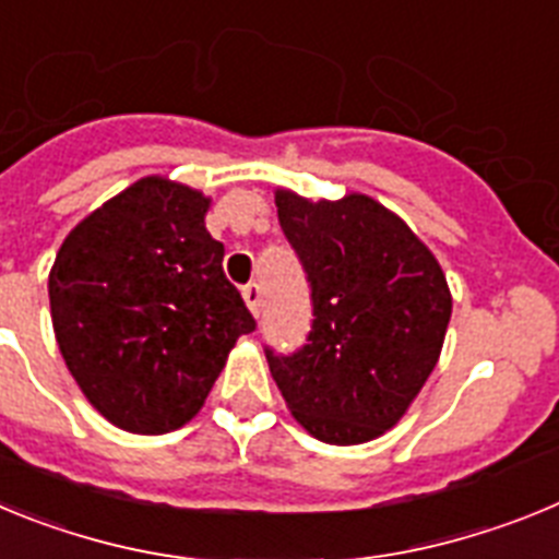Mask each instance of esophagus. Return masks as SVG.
Returning <instances> with one entry per match:
<instances>
[{
  "mask_svg": "<svg viewBox=\"0 0 559 559\" xmlns=\"http://www.w3.org/2000/svg\"><path fill=\"white\" fill-rule=\"evenodd\" d=\"M243 299H246V305H249L251 313L260 316V310H263V288H260L257 283H249L243 288Z\"/></svg>",
  "mask_w": 559,
  "mask_h": 559,
  "instance_id": "1",
  "label": "esophagus"
}]
</instances>
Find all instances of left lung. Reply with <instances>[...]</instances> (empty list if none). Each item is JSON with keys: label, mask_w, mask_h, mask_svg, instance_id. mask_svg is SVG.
Returning <instances> with one entry per match:
<instances>
[{"label": "left lung", "mask_w": 559, "mask_h": 559, "mask_svg": "<svg viewBox=\"0 0 559 559\" xmlns=\"http://www.w3.org/2000/svg\"><path fill=\"white\" fill-rule=\"evenodd\" d=\"M276 215L310 285L313 322L294 353L265 347L294 417L330 445L392 428L433 372L451 290L431 251L367 195L276 192Z\"/></svg>", "instance_id": "obj_1"}]
</instances>
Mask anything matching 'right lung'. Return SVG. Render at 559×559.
Returning <instances> with one entry per match:
<instances>
[{
    "label": "right lung",
    "instance_id": "right-lung-1",
    "mask_svg": "<svg viewBox=\"0 0 559 559\" xmlns=\"http://www.w3.org/2000/svg\"><path fill=\"white\" fill-rule=\"evenodd\" d=\"M210 199L147 176L69 231L49 271L58 347L88 403L133 433L199 414L226 355L257 330L206 231Z\"/></svg>",
    "mask_w": 559,
    "mask_h": 559
}]
</instances>
